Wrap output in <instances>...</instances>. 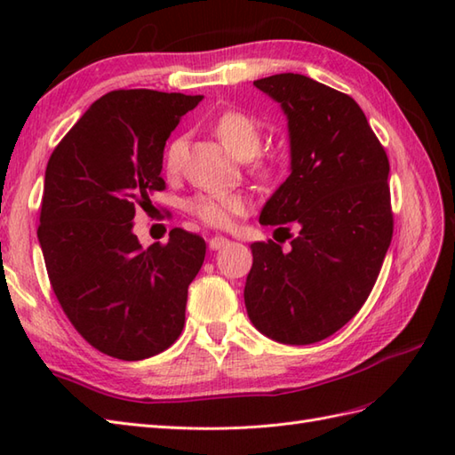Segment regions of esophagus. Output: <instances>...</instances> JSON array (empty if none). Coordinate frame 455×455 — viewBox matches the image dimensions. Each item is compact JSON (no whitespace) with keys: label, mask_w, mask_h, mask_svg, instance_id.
I'll return each mask as SVG.
<instances>
[{"label":"esophagus","mask_w":455,"mask_h":455,"mask_svg":"<svg viewBox=\"0 0 455 455\" xmlns=\"http://www.w3.org/2000/svg\"><path fill=\"white\" fill-rule=\"evenodd\" d=\"M228 243H230V240L225 238V236H212V238H209V248L219 250V248H225Z\"/></svg>","instance_id":"obj_1"}]
</instances>
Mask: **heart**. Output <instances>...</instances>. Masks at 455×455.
<instances>
[{
    "instance_id": "b5f03b06",
    "label": "heart",
    "mask_w": 455,
    "mask_h": 455,
    "mask_svg": "<svg viewBox=\"0 0 455 455\" xmlns=\"http://www.w3.org/2000/svg\"><path fill=\"white\" fill-rule=\"evenodd\" d=\"M215 132L222 144L238 158H252L262 147L264 131L252 115L243 111H225L215 121ZM181 142L173 140L166 152V166L173 170L178 166ZM252 170L262 178L274 173V164L266 156H254ZM250 203L248 197L238 191H205L188 199L186 209L189 215L205 222L209 227L227 228L235 217L244 215Z\"/></svg>"
}]
</instances>
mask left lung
I'll return each instance as SVG.
<instances>
[{"label": "left lung", "instance_id": "left-lung-1", "mask_svg": "<svg viewBox=\"0 0 455 455\" xmlns=\"http://www.w3.org/2000/svg\"><path fill=\"white\" fill-rule=\"evenodd\" d=\"M254 85L282 105L291 144V173L259 222L291 246L250 244L246 311L275 342L315 344L355 316L379 275L393 238L389 158L350 95L301 74Z\"/></svg>", "mask_w": 455, "mask_h": 455}]
</instances>
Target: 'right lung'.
I'll return each mask as SVG.
<instances>
[{
    "label": "right lung",
    "instance_id": "right-lung-1",
    "mask_svg": "<svg viewBox=\"0 0 455 455\" xmlns=\"http://www.w3.org/2000/svg\"><path fill=\"white\" fill-rule=\"evenodd\" d=\"M203 95L105 93L66 132L44 173L38 243L62 311L95 350L137 362L166 350L186 323L205 240L173 228L142 250L132 219L166 189L164 147Z\"/></svg>",
    "mask_w": 455,
    "mask_h": 455
}]
</instances>
